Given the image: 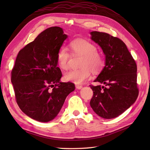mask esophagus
<instances>
[{"instance_id": "1", "label": "esophagus", "mask_w": 150, "mask_h": 150, "mask_svg": "<svg viewBox=\"0 0 150 150\" xmlns=\"http://www.w3.org/2000/svg\"><path fill=\"white\" fill-rule=\"evenodd\" d=\"M75 87L77 89H78V90H80V89H81L82 88V86L81 85H79V84H76L75 85Z\"/></svg>"}]
</instances>
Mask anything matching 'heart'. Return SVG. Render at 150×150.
<instances>
[{"instance_id": "obj_1", "label": "heart", "mask_w": 150, "mask_h": 150, "mask_svg": "<svg viewBox=\"0 0 150 150\" xmlns=\"http://www.w3.org/2000/svg\"><path fill=\"white\" fill-rule=\"evenodd\" d=\"M70 47L73 53L83 55L82 59L80 69H71L64 75L66 81L74 82L75 84H82L90 79L91 75V69L97 72L103 68L104 59L100 54L97 52V47L91 42L84 39H77L70 43ZM70 55L68 50L62 46L59 50L57 55V62L59 67L66 70L69 67Z\"/></svg>"}]
</instances>
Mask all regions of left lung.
Listing matches in <instances>:
<instances>
[{
	"instance_id": "8db88e82",
	"label": "left lung",
	"mask_w": 150,
	"mask_h": 150,
	"mask_svg": "<svg viewBox=\"0 0 150 150\" xmlns=\"http://www.w3.org/2000/svg\"><path fill=\"white\" fill-rule=\"evenodd\" d=\"M91 39L98 44L105 55V66L90 85L93 91L90 106L106 119L115 118L135 103L139 95L137 64L122 40L106 33L91 31Z\"/></svg>"
}]
</instances>
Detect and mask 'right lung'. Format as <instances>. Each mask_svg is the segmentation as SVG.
<instances>
[{
	"label": "right lung",
	"instance_id": "obj_1",
	"mask_svg": "<svg viewBox=\"0 0 150 150\" xmlns=\"http://www.w3.org/2000/svg\"><path fill=\"white\" fill-rule=\"evenodd\" d=\"M68 35L62 28L51 27L18 52L11 81L19 108L31 119L52 120L67 96L75 90L72 82H62L57 55Z\"/></svg>",
	"mask_w": 150,
	"mask_h": 150
}]
</instances>
